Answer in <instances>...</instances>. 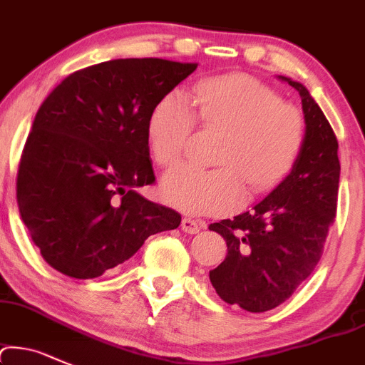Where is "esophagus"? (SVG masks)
Instances as JSON below:
<instances>
[{
	"mask_svg": "<svg viewBox=\"0 0 365 365\" xmlns=\"http://www.w3.org/2000/svg\"><path fill=\"white\" fill-rule=\"evenodd\" d=\"M203 228V222L202 221H197V219H191V217H184L181 221V230L184 233H198L200 230Z\"/></svg>",
	"mask_w": 365,
	"mask_h": 365,
	"instance_id": "obj_1",
	"label": "esophagus"
}]
</instances>
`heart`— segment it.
I'll return each mask as SVG.
<instances>
[{"instance_id": "heart-1", "label": "heart", "mask_w": 365, "mask_h": 365, "mask_svg": "<svg viewBox=\"0 0 365 365\" xmlns=\"http://www.w3.org/2000/svg\"><path fill=\"white\" fill-rule=\"evenodd\" d=\"M221 134L217 167L182 163L163 178V197L191 214L233 209L250 195L273 190L292 170L307 137L304 116L275 90L245 74L209 78L195 85L191 103L181 93L162 97L150 111L146 139L158 165L170 167L187 150L195 125Z\"/></svg>"}]
</instances>
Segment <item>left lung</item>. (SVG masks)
<instances>
[{"instance_id": "8db88e82", "label": "left lung", "mask_w": 365, "mask_h": 365, "mask_svg": "<svg viewBox=\"0 0 365 365\" xmlns=\"http://www.w3.org/2000/svg\"><path fill=\"white\" fill-rule=\"evenodd\" d=\"M299 92L307 137L291 174L252 210L209 230L228 245L209 278L222 301L252 313L284 303L322 256L338 205V139L304 85L280 76Z\"/></svg>"}]
</instances>
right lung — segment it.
I'll list each match as a JSON object with an SVG mask.
<instances>
[{
  "instance_id": "right-lung-1",
  "label": "right lung",
  "mask_w": 365,
  "mask_h": 365,
  "mask_svg": "<svg viewBox=\"0 0 365 365\" xmlns=\"http://www.w3.org/2000/svg\"><path fill=\"white\" fill-rule=\"evenodd\" d=\"M198 64L116 58L69 74L43 101L22 151L17 203L52 268L96 278L181 214L137 187L155 182L146 139L153 106Z\"/></svg>"
}]
</instances>
